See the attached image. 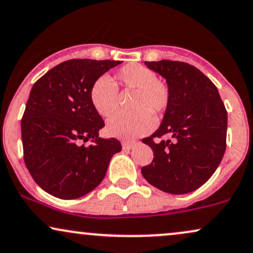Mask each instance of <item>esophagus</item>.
<instances>
[{
  "label": "esophagus",
  "instance_id": "34e87169",
  "mask_svg": "<svg viewBox=\"0 0 253 253\" xmlns=\"http://www.w3.org/2000/svg\"><path fill=\"white\" fill-rule=\"evenodd\" d=\"M135 146V142L132 141H123V149L124 150H130Z\"/></svg>",
  "mask_w": 253,
  "mask_h": 253
}]
</instances>
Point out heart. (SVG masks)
<instances>
[{"mask_svg": "<svg viewBox=\"0 0 253 253\" xmlns=\"http://www.w3.org/2000/svg\"><path fill=\"white\" fill-rule=\"evenodd\" d=\"M118 84L135 89L133 112H120L107 121L106 132L119 139H133L154 128L156 114L162 113L169 104V89L159 81L155 71L141 64H127L116 73ZM89 101L101 117H110L119 106L118 86L106 76H101L89 89Z\"/></svg>", "mask_w": 253, "mask_h": 253, "instance_id": "heart-1", "label": "heart"}]
</instances>
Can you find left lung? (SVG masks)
I'll return each mask as SVG.
<instances>
[{
    "label": "left lung",
    "mask_w": 253,
    "mask_h": 253,
    "mask_svg": "<svg viewBox=\"0 0 253 253\" xmlns=\"http://www.w3.org/2000/svg\"><path fill=\"white\" fill-rule=\"evenodd\" d=\"M145 65L166 79L169 104L159 128L143 139L154 159L141 172L165 193L188 194L206 183L222 161L228 113L218 89L195 66L166 59ZM161 136L169 139L152 141Z\"/></svg>",
    "instance_id": "1"
}]
</instances>
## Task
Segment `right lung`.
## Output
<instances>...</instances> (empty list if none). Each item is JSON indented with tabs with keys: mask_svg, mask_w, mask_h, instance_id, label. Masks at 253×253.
I'll use <instances>...</instances> for the list:
<instances>
[{
	"mask_svg": "<svg viewBox=\"0 0 253 253\" xmlns=\"http://www.w3.org/2000/svg\"><path fill=\"white\" fill-rule=\"evenodd\" d=\"M119 64L66 60L31 88L21 124L24 162L35 182L52 196L73 200L88 194L121 150L117 139L99 136L105 124L89 101L92 84ZM86 141L92 143L84 146Z\"/></svg>",
	"mask_w": 253,
	"mask_h": 253,
	"instance_id": "obj_1",
	"label": "right lung"
}]
</instances>
